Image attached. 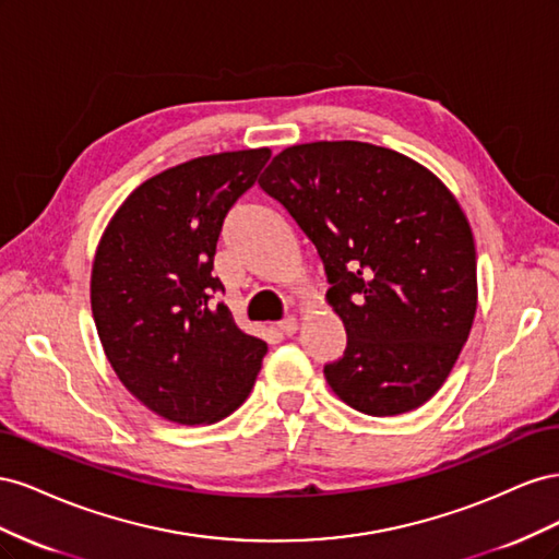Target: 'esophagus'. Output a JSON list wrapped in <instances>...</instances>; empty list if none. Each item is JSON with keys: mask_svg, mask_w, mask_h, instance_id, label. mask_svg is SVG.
Listing matches in <instances>:
<instances>
[{"mask_svg": "<svg viewBox=\"0 0 559 559\" xmlns=\"http://www.w3.org/2000/svg\"><path fill=\"white\" fill-rule=\"evenodd\" d=\"M277 329H280L284 335H294V333L298 331V319H296V317H286V319L280 321Z\"/></svg>", "mask_w": 559, "mask_h": 559, "instance_id": "esophagus-1", "label": "esophagus"}]
</instances>
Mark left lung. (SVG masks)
I'll list each match as a JSON object with an SVG mask.
<instances>
[{
    "label": "left lung",
    "instance_id": "1",
    "mask_svg": "<svg viewBox=\"0 0 559 559\" xmlns=\"http://www.w3.org/2000/svg\"><path fill=\"white\" fill-rule=\"evenodd\" d=\"M261 189L317 247L347 347L324 366L354 411L419 408L448 380L478 308L476 242L460 202L425 165L368 142L284 148Z\"/></svg>",
    "mask_w": 559,
    "mask_h": 559
}]
</instances>
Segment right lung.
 I'll return each instance as SVG.
<instances>
[{
    "label": "right lung",
    "mask_w": 559,
    "mask_h": 559,
    "mask_svg": "<svg viewBox=\"0 0 559 559\" xmlns=\"http://www.w3.org/2000/svg\"><path fill=\"white\" fill-rule=\"evenodd\" d=\"M270 148L224 151L140 183L99 238L91 308L118 380L151 413L212 425L238 411L267 345L238 329L214 292L224 218L257 181Z\"/></svg>",
    "instance_id": "obj_1"
}]
</instances>
